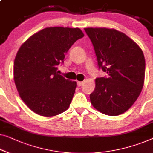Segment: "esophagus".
<instances>
[{"label":"esophagus","mask_w":153,"mask_h":153,"mask_svg":"<svg viewBox=\"0 0 153 153\" xmlns=\"http://www.w3.org/2000/svg\"><path fill=\"white\" fill-rule=\"evenodd\" d=\"M83 81H78V82H77V85L79 86V87L83 85Z\"/></svg>","instance_id":"1"}]
</instances>
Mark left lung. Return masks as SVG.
<instances>
[{
    "label": "left lung",
    "mask_w": 153,
    "mask_h": 153,
    "mask_svg": "<svg viewBox=\"0 0 153 153\" xmlns=\"http://www.w3.org/2000/svg\"><path fill=\"white\" fill-rule=\"evenodd\" d=\"M94 46L99 68L108 76L96 79L90 95L93 107L117 116L133 105L142 90L145 58L141 48L124 33L106 27L84 28Z\"/></svg>",
    "instance_id": "1"
}]
</instances>
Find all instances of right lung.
Returning <instances> with one entry per match:
<instances>
[{
	"mask_svg": "<svg viewBox=\"0 0 153 153\" xmlns=\"http://www.w3.org/2000/svg\"><path fill=\"white\" fill-rule=\"evenodd\" d=\"M83 36L78 27H46L20 47L14 63V83L32 111L53 117L68 109L77 83L59 74L57 65L74 42Z\"/></svg>",
	"mask_w": 153,
	"mask_h": 153,
	"instance_id": "1",
	"label": "right lung"
}]
</instances>
